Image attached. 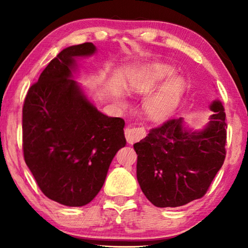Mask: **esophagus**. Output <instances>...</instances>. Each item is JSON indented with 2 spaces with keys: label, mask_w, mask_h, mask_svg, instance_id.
Returning a JSON list of instances; mask_svg holds the SVG:
<instances>
[{
  "label": "esophagus",
  "mask_w": 248,
  "mask_h": 248,
  "mask_svg": "<svg viewBox=\"0 0 248 248\" xmlns=\"http://www.w3.org/2000/svg\"><path fill=\"white\" fill-rule=\"evenodd\" d=\"M124 136L128 143L133 144L145 137V130L143 128H127L124 130Z\"/></svg>",
  "instance_id": "obj_1"
}]
</instances>
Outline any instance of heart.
<instances>
[{"mask_svg":"<svg viewBox=\"0 0 248 248\" xmlns=\"http://www.w3.org/2000/svg\"><path fill=\"white\" fill-rule=\"evenodd\" d=\"M175 74V69L167 63H154L144 70L136 89L149 92L171 78L156 93L145 100L144 111L148 118L154 123H163L173 115L182 100L185 91V81L182 77Z\"/></svg>","mask_w":248,"mask_h":248,"instance_id":"obj_1","label":"heart"}]
</instances>
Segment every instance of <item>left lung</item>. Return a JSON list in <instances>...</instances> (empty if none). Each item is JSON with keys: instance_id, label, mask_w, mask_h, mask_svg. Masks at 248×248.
I'll return each instance as SVG.
<instances>
[{"instance_id": "1", "label": "left lung", "mask_w": 248, "mask_h": 248, "mask_svg": "<svg viewBox=\"0 0 248 248\" xmlns=\"http://www.w3.org/2000/svg\"><path fill=\"white\" fill-rule=\"evenodd\" d=\"M201 130L188 128L183 118L154 128L133 145L137 178L146 198L158 208H175L203 197L225 158L226 123L219 99Z\"/></svg>"}]
</instances>
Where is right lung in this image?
Masks as SVG:
<instances>
[{"label": "right lung", "mask_w": 248, "mask_h": 248, "mask_svg": "<svg viewBox=\"0 0 248 248\" xmlns=\"http://www.w3.org/2000/svg\"><path fill=\"white\" fill-rule=\"evenodd\" d=\"M96 51L92 43L62 50L28 90L23 107L25 162L41 191L68 207L95 198L125 145L124 120L100 112L73 79L77 59Z\"/></svg>", "instance_id": "right-lung-1"}]
</instances>
